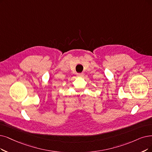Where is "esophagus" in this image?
I'll use <instances>...</instances> for the list:
<instances>
[{
	"label": "esophagus",
	"instance_id": "1",
	"mask_svg": "<svg viewBox=\"0 0 152 152\" xmlns=\"http://www.w3.org/2000/svg\"><path fill=\"white\" fill-rule=\"evenodd\" d=\"M77 76L82 77L83 76V73H80V74H77Z\"/></svg>",
	"mask_w": 152,
	"mask_h": 152
}]
</instances>
